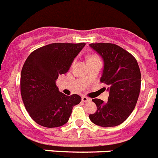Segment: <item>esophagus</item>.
I'll return each instance as SVG.
<instances>
[{"instance_id": "esophagus-1", "label": "esophagus", "mask_w": 158, "mask_h": 158, "mask_svg": "<svg viewBox=\"0 0 158 158\" xmlns=\"http://www.w3.org/2000/svg\"><path fill=\"white\" fill-rule=\"evenodd\" d=\"M81 100H82V101L83 102H88V101H90V99L89 98H88L87 96H83L81 97Z\"/></svg>"}]
</instances>
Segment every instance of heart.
I'll use <instances>...</instances> for the list:
<instances>
[{
  "instance_id": "b5f03b06",
  "label": "heart",
  "mask_w": 158,
  "mask_h": 158,
  "mask_svg": "<svg viewBox=\"0 0 158 158\" xmlns=\"http://www.w3.org/2000/svg\"><path fill=\"white\" fill-rule=\"evenodd\" d=\"M99 58L98 56H96V55H92V56L89 57V58Z\"/></svg>"
}]
</instances>
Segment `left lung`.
Wrapping results in <instances>:
<instances>
[{
    "mask_svg": "<svg viewBox=\"0 0 158 158\" xmlns=\"http://www.w3.org/2000/svg\"><path fill=\"white\" fill-rule=\"evenodd\" d=\"M89 46L103 58L104 67L100 82L109 86L107 103L93 99L96 113L90 120L104 127L118 126L135 109L141 89V72L135 57L114 43H91Z\"/></svg>",
    "mask_w": 158,
    "mask_h": 158,
    "instance_id": "obj_1",
    "label": "left lung"
}]
</instances>
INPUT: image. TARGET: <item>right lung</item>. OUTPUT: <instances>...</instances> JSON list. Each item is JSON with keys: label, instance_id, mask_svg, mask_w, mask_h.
Returning <instances> with one entry per match:
<instances>
[{"label": "right lung", "instance_id": "right-lung-1", "mask_svg": "<svg viewBox=\"0 0 158 158\" xmlns=\"http://www.w3.org/2000/svg\"><path fill=\"white\" fill-rule=\"evenodd\" d=\"M85 43H55L32 51L25 61L20 77V93L31 118L45 127H58L66 123L73 107L81 97L66 96L58 91L55 81L68 72Z\"/></svg>", "mask_w": 158, "mask_h": 158}]
</instances>
